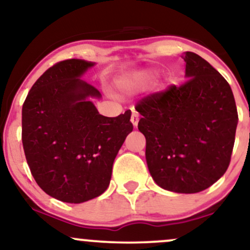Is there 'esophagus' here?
Here are the masks:
<instances>
[{
	"instance_id": "1",
	"label": "esophagus",
	"mask_w": 250,
	"mask_h": 250,
	"mask_svg": "<svg viewBox=\"0 0 250 250\" xmlns=\"http://www.w3.org/2000/svg\"><path fill=\"white\" fill-rule=\"evenodd\" d=\"M131 123L134 125V127H136L137 123H139V115H137L136 111H133V114H131V119H130Z\"/></svg>"
}]
</instances>
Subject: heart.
Returning <instances> with one entry per match:
<instances>
[{
    "label": "heart",
    "mask_w": 250,
    "mask_h": 250,
    "mask_svg": "<svg viewBox=\"0 0 250 250\" xmlns=\"http://www.w3.org/2000/svg\"><path fill=\"white\" fill-rule=\"evenodd\" d=\"M125 88H131V87H133V81H131V80H129V81H125Z\"/></svg>",
    "instance_id": "obj_1"
}]
</instances>
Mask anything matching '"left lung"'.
<instances>
[{"instance_id":"1","label":"left lung","mask_w":250,"mask_h":250,"mask_svg":"<svg viewBox=\"0 0 250 250\" xmlns=\"http://www.w3.org/2000/svg\"><path fill=\"white\" fill-rule=\"evenodd\" d=\"M187 81L149 94L135 105L146 137V159L160 187L182 194L205 190L226 173L236 133L230 85L205 59L186 51Z\"/></svg>"}]
</instances>
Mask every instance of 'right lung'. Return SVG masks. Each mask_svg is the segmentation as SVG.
<instances>
[{
  "label": "right lung",
  "instance_id": "add662e5",
  "mask_svg": "<svg viewBox=\"0 0 250 250\" xmlns=\"http://www.w3.org/2000/svg\"><path fill=\"white\" fill-rule=\"evenodd\" d=\"M94 63L64 60L34 83L22 107V143L31 175L44 193L81 203L104 193L127 135L131 111L99 114L88 97H100L79 77Z\"/></svg>",
  "mask_w": 250,
  "mask_h": 250
}]
</instances>
